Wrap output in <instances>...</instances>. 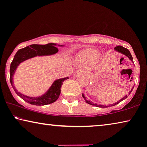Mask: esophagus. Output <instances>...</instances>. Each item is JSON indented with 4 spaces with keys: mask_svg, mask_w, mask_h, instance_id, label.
Returning <instances> with one entry per match:
<instances>
[{
    "mask_svg": "<svg viewBox=\"0 0 147 147\" xmlns=\"http://www.w3.org/2000/svg\"><path fill=\"white\" fill-rule=\"evenodd\" d=\"M82 72H83V71H82V70H81V69H78V70H77V71H76V73L74 74V77H76V76H78V74H80V73H82Z\"/></svg>",
    "mask_w": 147,
    "mask_h": 147,
    "instance_id": "obj_1",
    "label": "esophagus"
}]
</instances>
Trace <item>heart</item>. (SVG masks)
I'll use <instances>...</instances> for the list:
<instances>
[{
  "label": "heart",
  "instance_id": "heart-1",
  "mask_svg": "<svg viewBox=\"0 0 147 147\" xmlns=\"http://www.w3.org/2000/svg\"><path fill=\"white\" fill-rule=\"evenodd\" d=\"M82 57L86 58V59H96L98 57V53L95 51H87L86 53L82 54Z\"/></svg>",
  "mask_w": 147,
  "mask_h": 147
}]
</instances>
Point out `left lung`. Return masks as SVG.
Here are the masks:
<instances>
[{"mask_svg": "<svg viewBox=\"0 0 147 147\" xmlns=\"http://www.w3.org/2000/svg\"><path fill=\"white\" fill-rule=\"evenodd\" d=\"M114 49H115L116 51L120 52V53L124 54V55H125L126 56H127V57H128V58H129V59H130V60H131L132 61H133V59H132V57L131 54H130L129 50H128V49H126V48L122 47V46L118 45V46H116V47H114ZM132 90H133V88H132V89L131 90V91H130V92H129V93H128V94H130V93H131V92L132 91ZM82 96H83V98H84V99H85V100H86V102H87L88 104H90V105H93V106H96V107H100V108H107V107H109V106H115V105H116V104H118V103H120V102L122 101V100H124V99H126V98L128 97V95H126V96H124V97L123 98H122L121 100H119V101L117 102H116V103H114V104H110L109 106H108H108H104V105H98V104H96V103H93V102H92L88 101V100H86V98L84 97V95H82Z\"/></svg>", "mask_w": 147, "mask_h": 147, "instance_id": "obj_1", "label": "left lung"}]
</instances>
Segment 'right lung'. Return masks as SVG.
<instances>
[{
	"mask_svg": "<svg viewBox=\"0 0 147 147\" xmlns=\"http://www.w3.org/2000/svg\"><path fill=\"white\" fill-rule=\"evenodd\" d=\"M55 43H51L46 44V45L33 44V45L27 46L25 48L19 49L16 53L13 61L11 62V67H10V81H11V84L16 94L18 96H19L23 100L27 102V103L35 106H43L55 102L58 99L60 93H61V88L62 84H63V82H64V80L68 79V78H65L55 80L53 82V84H52L51 88L45 94H43L41 96H39V97L36 98L29 97V96H25L21 94L15 89V86L13 85V75L20 63L37 55L42 56L55 54L58 51L57 48L55 47Z\"/></svg>",
	"mask_w": 147,
	"mask_h": 147,
	"instance_id": "obj_1",
	"label": "right lung"
}]
</instances>
